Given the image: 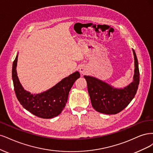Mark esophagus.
<instances>
[{
  "instance_id": "esophagus-1",
  "label": "esophagus",
  "mask_w": 153,
  "mask_h": 153,
  "mask_svg": "<svg viewBox=\"0 0 153 153\" xmlns=\"http://www.w3.org/2000/svg\"><path fill=\"white\" fill-rule=\"evenodd\" d=\"M79 71L81 74H86V72H87V70L85 67H81L80 68H79Z\"/></svg>"
}]
</instances>
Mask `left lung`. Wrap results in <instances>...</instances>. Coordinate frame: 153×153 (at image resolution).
Listing matches in <instances>:
<instances>
[{
	"label": "left lung",
	"instance_id": "left-lung-1",
	"mask_svg": "<svg viewBox=\"0 0 153 153\" xmlns=\"http://www.w3.org/2000/svg\"><path fill=\"white\" fill-rule=\"evenodd\" d=\"M134 81L124 89H116L97 79L85 76L91 105L94 109L105 114H116L128 106L136 95L139 85V63L135 51Z\"/></svg>",
	"mask_w": 153,
	"mask_h": 153
}]
</instances>
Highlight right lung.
<instances>
[{
    "label": "right lung",
    "instance_id": "add662e5",
    "mask_svg": "<svg viewBox=\"0 0 153 153\" xmlns=\"http://www.w3.org/2000/svg\"><path fill=\"white\" fill-rule=\"evenodd\" d=\"M17 60L18 55L13 63L12 78L14 92L21 105L32 114L44 119H50L60 114L67 102L72 86L80 77L79 72L72 74L45 92L33 95L25 90L19 82L16 70Z\"/></svg>",
    "mask_w": 153,
    "mask_h": 153
}]
</instances>
